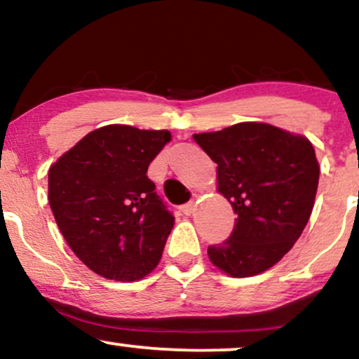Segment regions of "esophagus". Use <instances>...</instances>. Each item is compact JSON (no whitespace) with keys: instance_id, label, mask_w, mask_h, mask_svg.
<instances>
[{"instance_id":"34e87169","label":"esophagus","mask_w":359,"mask_h":359,"mask_svg":"<svg viewBox=\"0 0 359 359\" xmlns=\"http://www.w3.org/2000/svg\"><path fill=\"white\" fill-rule=\"evenodd\" d=\"M194 209H196V204L194 203H187V204L180 205V212L185 214V216H191V214L194 212Z\"/></svg>"}]
</instances>
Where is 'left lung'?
I'll use <instances>...</instances> for the list:
<instances>
[{"instance_id": "8db88e82", "label": "left lung", "mask_w": 359, "mask_h": 359, "mask_svg": "<svg viewBox=\"0 0 359 359\" xmlns=\"http://www.w3.org/2000/svg\"><path fill=\"white\" fill-rule=\"evenodd\" d=\"M217 163V191L236 214L231 236L208 248L229 277H253L290 251L314 208L319 163L312 143L269 123L194 135Z\"/></svg>"}]
</instances>
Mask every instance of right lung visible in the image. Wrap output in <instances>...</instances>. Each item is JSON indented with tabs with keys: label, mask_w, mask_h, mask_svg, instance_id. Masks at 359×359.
<instances>
[{
	"label": "right lung",
	"mask_w": 359,
	"mask_h": 359,
	"mask_svg": "<svg viewBox=\"0 0 359 359\" xmlns=\"http://www.w3.org/2000/svg\"><path fill=\"white\" fill-rule=\"evenodd\" d=\"M167 130L97 128L48 170V204L62 236L94 273L135 282L162 258L174 219L147 170Z\"/></svg>",
	"instance_id": "1"
}]
</instances>
